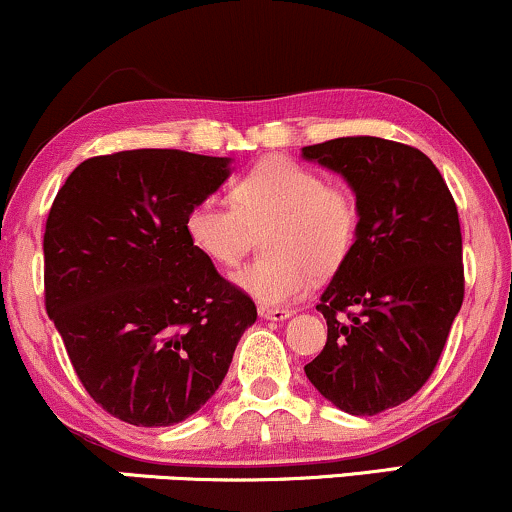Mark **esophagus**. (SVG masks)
<instances>
[{"label": "esophagus", "instance_id": "esophagus-1", "mask_svg": "<svg viewBox=\"0 0 512 512\" xmlns=\"http://www.w3.org/2000/svg\"><path fill=\"white\" fill-rule=\"evenodd\" d=\"M292 314H294L292 309H266V306H261V309H258V316L266 318V321H275V323L287 321Z\"/></svg>", "mask_w": 512, "mask_h": 512}]
</instances>
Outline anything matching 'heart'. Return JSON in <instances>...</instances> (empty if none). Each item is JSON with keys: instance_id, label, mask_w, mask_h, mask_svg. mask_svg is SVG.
Returning <instances> with one entry per match:
<instances>
[{"instance_id": "obj_1", "label": "heart", "mask_w": 512, "mask_h": 512, "mask_svg": "<svg viewBox=\"0 0 512 512\" xmlns=\"http://www.w3.org/2000/svg\"><path fill=\"white\" fill-rule=\"evenodd\" d=\"M232 200L206 196L186 215V237L206 261L232 268L251 230H263L266 258L234 273V285L258 304L280 309L311 290L316 273L342 266L357 237L359 210L347 189L326 184L311 167L273 155L232 184Z\"/></svg>"}]
</instances>
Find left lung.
<instances>
[{
    "label": "left lung",
    "mask_w": 512,
    "mask_h": 512,
    "mask_svg": "<svg viewBox=\"0 0 512 512\" xmlns=\"http://www.w3.org/2000/svg\"><path fill=\"white\" fill-rule=\"evenodd\" d=\"M302 158L340 174L359 210L352 251L316 306L326 347L304 371L338 410L374 417L410 400L446 347L465 297L458 208L434 162L405 143L342 136Z\"/></svg>",
    "instance_id": "obj_1"
}]
</instances>
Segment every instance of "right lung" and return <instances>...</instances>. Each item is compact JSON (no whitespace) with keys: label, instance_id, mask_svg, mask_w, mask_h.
Wrapping results in <instances>:
<instances>
[{"label":"right lung","instance_id":"add662e5","mask_svg":"<svg viewBox=\"0 0 512 512\" xmlns=\"http://www.w3.org/2000/svg\"><path fill=\"white\" fill-rule=\"evenodd\" d=\"M230 158L167 148L90 158L45 225V306L83 388L134 426H172L220 388L256 306L186 237Z\"/></svg>","mask_w":512,"mask_h":512}]
</instances>
